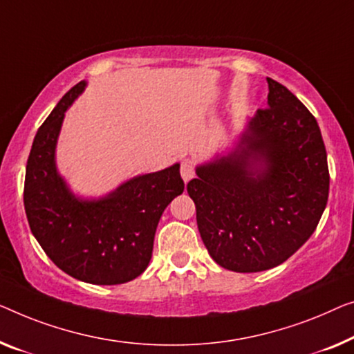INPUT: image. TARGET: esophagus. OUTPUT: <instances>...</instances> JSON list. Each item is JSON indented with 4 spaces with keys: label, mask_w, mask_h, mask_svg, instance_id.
<instances>
[{
    "label": "esophagus",
    "mask_w": 354,
    "mask_h": 354,
    "mask_svg": "<svg viewBox=\"0 0 354 354\" xmlns=\"http://www.w3.org/2000/svg\"><path fill=\"white\" fill-rule=\"evenodd\" d=\"M181 176L184 179V183L191 181V179L194 178L195 175V163L192 159H183L181 162Z\"/></svg>",
    "instance_id": "1"
}]
</instances>
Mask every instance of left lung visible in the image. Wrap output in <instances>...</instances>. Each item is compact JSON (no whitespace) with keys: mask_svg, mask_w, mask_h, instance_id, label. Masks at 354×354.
<instances>
[{"mask_svg":"<svg viewBox=\"0 0 354 354\" xmlns=\"http://www.w3.org/2000/svg\"><path fill=\"white\" fill-rule=\"evenodd\" d=\"M267 82L268 106L257 109L239 149L187 183L209 256L240 273L288 261L312 236L329 195L315 115L283 84Z\"/></svg>","mask_w":354,"mask_h":354,"instance_id":"8db88e82","label":"left lung"}]
</instances>
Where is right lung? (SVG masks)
<instances>
[{"label": "right lung", "instance_id": "1", "mask_svg": "<svg viewBox=\"0 0 354 354\" xmlns=\"http://www.w3.org/2000/svg\"><path fill=\"white\" fill-rule=\"evenodd\" d=\"M86 82L70 88L35 136L26 160L24 205L35 239L73 278L122 284L146 270L157 224L184 181L179 165L125 183L108 197L81 202L57 175L54 151L63 115Z\"/></svg>", "mask_w": 354, "mask_h": 354}]
</instances>
